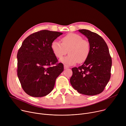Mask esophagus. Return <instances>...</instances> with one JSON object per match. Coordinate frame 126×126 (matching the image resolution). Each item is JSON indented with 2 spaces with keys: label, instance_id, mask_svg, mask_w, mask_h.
<instances>
[{
  "label": "esophagus",
  "instance_id": "34e87169",
  "mask_svg": "<svg viewBox=\"0 0 126 126\" xmlns=\"http://www.w3.org/2000/svg\"><path fill=\"white\" fill-rule=\"evenodd\" d=\"M64 69H67V68H69V67H68L67 65H64Z\"/></svg>",
  "mask_w": 126,
  "mask_h": 126
}]
</instances>
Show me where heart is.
Segmentation results:
<instances>
[{
	"label": "heart",
	"instance_id": "obj_1",
	"mask_svg": "<svg viewBox=\"0 0 126 126\" xmlns=\"http://www.w3.org/2000/svg\"><path fill=\"white\" fill-rule=\"evenodd\" d=\"M62 44L56 40L53 41L51 48L57 58L61 59L68 51L69 55L62 59L61 61L68 65H74L77 62H84L89 55L90 46L89 42L83 39L80 35L69 33L61 39Z\"/></svg>",
	"mask_w": 126,
	"mask_h": 126
}]
</instances>
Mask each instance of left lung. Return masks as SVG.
<instances>
[{
    "label": "left lung",
    "instance_id": "8db88e82",
    "mask_svg": "<svg viewBox=\"0 0 126 126\" xmlns=\"http://www.w3.org/2000/svg\"><path fill=\"white\" fill-rule=\"evenodd\" d=\"M88 39L90 52L83 65L72 68L70 81L80 94L94 95L104 91L110 78L112 64L108 45L97 33L87 30H79Z\"/></svg>",
    "mask_w": 126,
    "mask_h": 126
}]
</instances>
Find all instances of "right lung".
Here are the masks:
<instances>
[{
	"mask_svg": "<svg viewBox=\"0 0 126 126\" xmlns=\"http://www.w3.org/2000/svg\"><path fill=\"white\" fill-rule=\"evenodd\" d=\"M62 32L42 30L28 36L17 54V74L21 86L28 95L43 97L50 94L56 79L64 70L51 45Z\"/></svg>",
	"mask_w": 126,
	"mask_h": 126,
	"instance_id": "obj_1",
	"label": "right lung"
}]
</instances>
